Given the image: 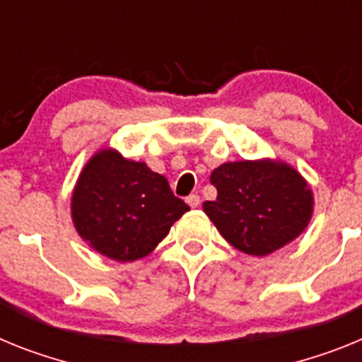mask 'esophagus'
Segmentation results:
<instances>
[{"label": "esophagus", "mask_w": 362, "mask_h": 362, "mask_svg": "<svg viewBox=\"0 0 362 362\" xmlns=\"http://www.w3.org/2000/svg\"><path fill=\"white\" fill-rule=\"evenodd\" d=\"M185 202H187V206H189V207H199L200 206V197H199V194H189V197L185 199Z\"/></svg>", "instance_id": "1"}]
</instances>
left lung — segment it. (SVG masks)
Listing matches in <instances>:
<instances>
[{
  "instance_id": "obj_1",
  "label": "left lung",
  "mask_w": 362,
  "mask_h": 362,
  "mask_svg": "<svg viewBox=\"0 0 362 362\" xmlns=\"http://www.w3.org/2000/svg\"><path fill=\"white\" fill-rule=\"evenodd\" d=\"M216 200L204 202L218 233L251 257L293 242L313 215V191L290 163L275 158L226 162L211 173Z\"/></svg>"
}]
</instances>
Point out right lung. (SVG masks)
Masks as SVG:
<instances>
[{
    "instance_id": "add662e5",
    "label": "right lung",
    "mask_w": 362,
    "mask_h": 362,
    "mask_svg": "<svg viewBox=\"0 0 362 362\" xmlns=\"http://www.w3.org/2000/svg\"><path fill=\"white\" fill-rule=\"evenodd\" d=\"M189 211L168 178L146 162L102 147L80 171L71 197V218L81 240L116 262L144 259Z\"/></svg>"
}]
</instances>
